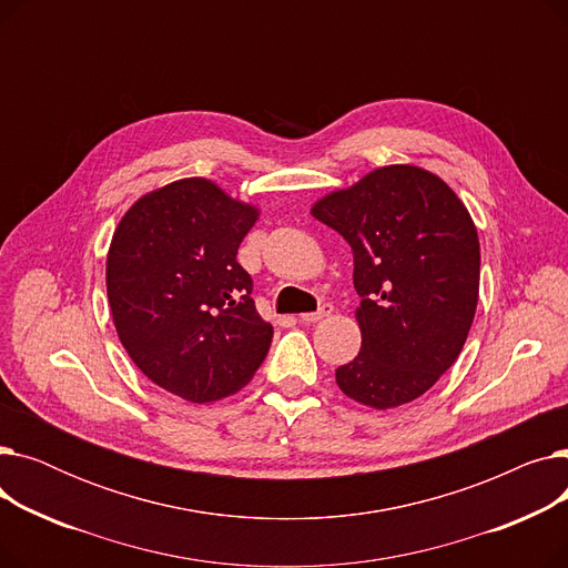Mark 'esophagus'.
Returning <instances> with one entry per match:
<instances>
[{
    "instance_id": "34e87169",
    "label": "esophagus",
    "mask_w": 568,
    "mask_h": 568,
    "mask_svg": "<svg viewBox=\"0 0 568 568\" xmlns=\"http://www.w3.org/2000/svg\"><path fill=\"white\" fill-rule=\"evenodd\" d=\"M332 311H334V306H332V304H322L315 313H304V315H302V322H308V324L320 322V320H324V317H329V315H332Z\"/></svg>"
}]
</instances>
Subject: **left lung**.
<instances>
[{"instance_id":"8db88e82","label":"left lung","mask_w":568,"mask_h":568,"mask_svg":"<svg viewBox=\"0 0 568 568\" xmlns=\"http://www.w3.org/2000/svg\"><path fill=\"white\" fill-rule=\"evenodd\" d=\"M352 246L362 352L336 371L341 392L389 409L454 366L479 302V236L458 195L414 165H386L313 206Z\"/></svg>"}]
</instances>
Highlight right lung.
Instances as JSON below:
<instances>
[{
    "label": "right lung",
    "mask_w": 568,
    "mask_h": 568,
    "mask_svg": "<svg viewBox=\"0 0 568 568\" xmlns=\"http://www.w3.org/2000/svg\"><path fill=\"white\" fill-rule=\"evenodd\" d=\"M255 221V206L193 176L140 197L114 230L105 283L119 341L179 398L236 394L272 345L253 278L236 262Z\"/></svg>",
    "instance_id": "add662e5"
}]
</instances>
